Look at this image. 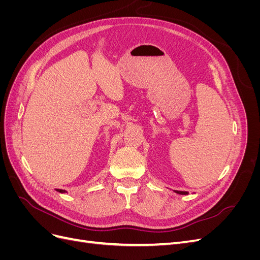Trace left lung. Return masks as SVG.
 Here are the masks:
<instances>
[{
    "instance_id": "left-lung-1",
    "label": "left lung",
    "mask_w": 260,
    "mask_h": 260,
    "mask_svg": "<svg viewBox=\"0 0 260 260\" xmlns=\"http://www.w3.org/2000/svg\"><path fill=\"white\" fill-rule=\"evenodd\" d=\"M174 192L177 193V194H181V195H187V194H188V193L185 192V191H177V190H174Z\"/></svg>"
}]
</instances>
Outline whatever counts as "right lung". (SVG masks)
<instances>
[{
  "label": "right lung",
  "instance_id": "obj_1",
  "mask_svg": "<svg viewBox=\"0 0 260 260\" xmlns=\"http://www.w3.org/2000/svg\"><path fill=\"white\" fill-rule=\"evenodd\" d=\"M57 192H59V193H66L65 190H57Z\"/></svg>",
  "mask_w": 260,
  "mask_h": 260
}]
</instances>
